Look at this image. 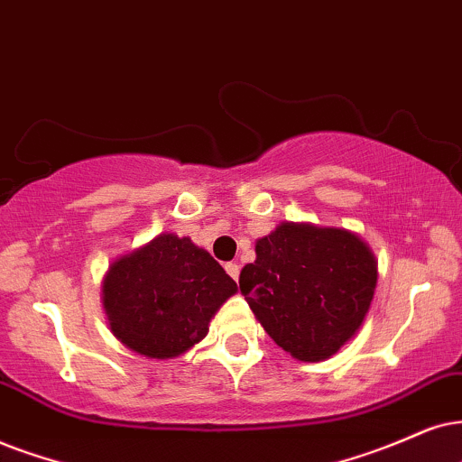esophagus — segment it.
<instances>
[{"mask_svg": "<svg viewBox=\"0 0 462 462\" xmlns=\"http://www.w3.org/2000/svg\"><path fill=\"white\" fill-rule=\"evenodd\" d=\"M226 273L230 274V277L235 279V282H238V274H241V266L235 264V262H230V264H226Z\"/></svg>", "mask_w": 462, "mask_h": 462, "instance_id": "esophagus-1", "label": "esophagus"}]
</instances>
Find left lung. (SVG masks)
Wrapping results in <instances>:
<instances>
[{"instance_id":"obj_1","label":"left lung","mask_w":462,"mask_h":462,"mask_svg":"<svg viewBox=\"0 0 462 462\" xmlns=\"http://www.w3.org/2000/svg\"><path fill=\"white\" fill-rule=\"evenodd\" d=\"M268 337L300 362L335 356L360 330L377 288V260L352 230L282 221L255 241L238 279Z\"/></svg>"}]
</instances>
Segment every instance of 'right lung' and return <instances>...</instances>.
<instances>
[{"mask_svg": "<svg viewBox=\"0 0 462 462\" xmlns=\"http://www.w3.org/2000/svg\"><path fill=\"white\" fill-rule=\"evenodd\" d=\"M236 290L207 249L162 232L108 266L102 307L116 341L144 358L172 360L207 337Z\"/></svg>", "mask_w": 462, "mask_h": 462, "instance_id": "obj_1", "label": "right lung"}]
</instances>
